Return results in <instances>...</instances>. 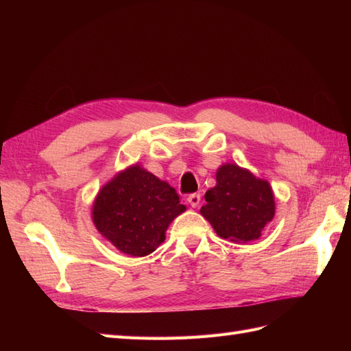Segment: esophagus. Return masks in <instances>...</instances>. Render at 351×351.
Returning <instances> with one entry per match:
<instances>
[{
    "instance_id": "1",
    "label": "esophagus",
    "mask_w": 351,
    "mask_h": 351,
    "mask_svg": "<svg viewBox=\"0 0 351 351\" xmlns=\"http://www.w3.org/2000/svg\"><path fill=\"white\" fill-rule=\"evenodd\" d=\"M187 202H189L190 206H193V208L199 206V204H200V195H199V193H193V195H190V196L187 197Z\"/></svg>"
}]
</instances>
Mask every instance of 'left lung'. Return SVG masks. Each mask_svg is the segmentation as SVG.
I'll list each match as a JSON object with an SVG mask.
<instances>
[{
	"mask_svg": "<svg viewBox=\"0 0 351 351\" xmlns=\"http://www.w3.org/2000/svg\"><path fill=\"white\" fill-rule=\"evenodd\" d=\"M217 184L205 193L200 214L215 234L235 243L258 240L274 217V195L265 180H259L237 164H223L215 173Z\"/></svg>",
	"mask_w": 351,
	"mask_h": 351,
	"instance_id": "8db88e82",
	"label": "left lung"
}]
</instances>
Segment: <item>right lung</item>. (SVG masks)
Listing matches in <instances>:
<instances>
[{"label": "right lung", "mask_w": 351, "mask_h": 351, "mask_svg": "<svg viewBox=\"0 0 351 351\" xmlns=\"http://www.w3.org/2000/svg\"><path fill=\"white\" fill-rule=\"evenodd\" d=\"M184 211L185 205L173 187L134 164L99 190L92 219L116 249L146 256L166 240L169 225Z\"/></svg>", "instance_id": "1"}]
</instances>
